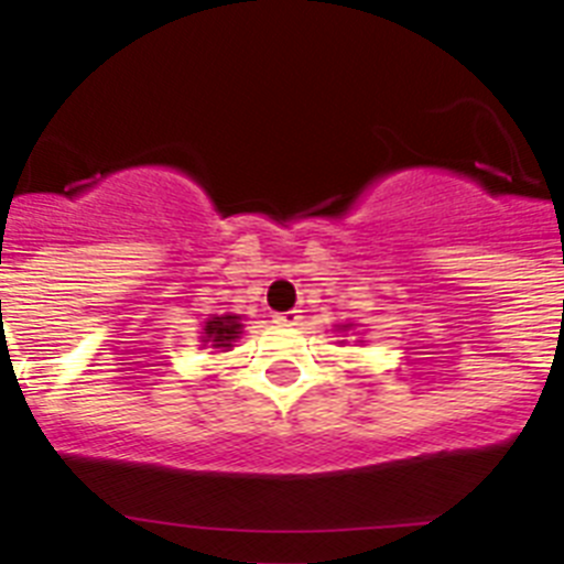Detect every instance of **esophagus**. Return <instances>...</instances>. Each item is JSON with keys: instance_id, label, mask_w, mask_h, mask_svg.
I'll use <instances>...</instances> for the list:
<instances>
[{"instance_id": "obj_1", "label": "esophagus", "mask_w": 564, "mask_h": 564, "mask_svg": "<svg viewBox=\"0 0 564 564\" xmlns=\"http://www.w3.org/2000/svg\"><path fill=\"white\" fill-rule=\"evenodd\" d=\"M299 322H302V311H288V313H279L276 316V325H282V327H293V325H299Z\"/></svg>"}]
</instances>
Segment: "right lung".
Here are the masks:
<instances>
[{
	"label": "right lung",
	"instance_id": "obj_1",
	"mask_svg": "<svg viewBox=\"0 0 564 564\" xmlns=\"http://www.w3.org/2000/svg\"><path fill=\"white\" fill-rule=\"evenodd\" d=\"M242 325H239V316H214L206 322V344L214 350H223V347H231L234 338H239Z\"/></svg>",
	"mask_w": 564,
	"mask_h": 564
}]
</instances>
